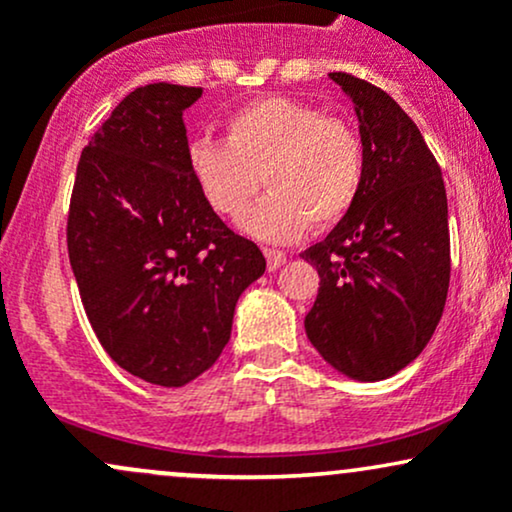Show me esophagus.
I'll return each instance as SVG.
<instances>
[{"instance_id":"esophagus-1","label":"esophagus","mask_w":512,"mask_h":512,"mask_svg":"<svg viewBox=\"0 0 512 512\" xmlns=\"http://www.w3.org/2000/svg\"><path fill=\"white\" fill-rule=\"evenodd\" d=\"M264 257H267V267L272 269V272H274V269H279L281 264L286 262V255H284V252H281V250H269V248H264Z\"/></svg>"}]
</instances>
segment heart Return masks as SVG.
I'll list each match as a JSON object with an SVG mask.
<instances>
[{"mask_svg": "<svg viewBox=\"0 0 512 512\" xmlns=\"http://www.w3.org/2000/svg\"><path fill=\"white\" fill-rule=\"evenodd\" d=\"M187 161L202 195L228 219H238L267 182L272 192L245 214L243 228L269 243L301 238L310 223L342 221L366 173L363 142L349 122L284 96L243 105L228 117L226 142L195 139Z\"/></svg>", "mask_w": 512, "mask_h": 512, "instance_id": "obj_1", "label": "heart"}]
</instances>
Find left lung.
<instances>
[{"label": "left lung", "mask_w": 512, "mask_h": 512, "mask_svg": "<svg viewBox=\"0 0 512 512\" xmlns=\"http://www.w3.org/2000/svg\"><path fill=\"white\" fill-rule=\"evenodd\" d=\"M330 79L354 103L366 173L354 209L301 252L320 274L305 334L334 370L375 383L409 366L443 315L448 197L436 158L397 101L351 74Z\"/></svg>", "instance_id": "1"}]
</instances>
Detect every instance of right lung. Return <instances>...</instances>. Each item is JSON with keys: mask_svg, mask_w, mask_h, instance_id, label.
<instances>
[{"mask_svg": "<svg viewBox=\"0 0 512 512\" xmlns=\"http://www.w3.org/2000/svg\"><path fill=\"white\" fill-rule=\"evenodd\" d=\"M199 96L166 81L134 88L81 151L69 204V262L98 342L161 387L214 366L240 293L267 267L192 178L182 113Z\"/></svg>", "mask_w": 512, "mask_h": 512, "instance_id": "right-lung-1", "label": "right lung"}]
</instances>
